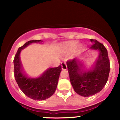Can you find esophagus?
I'll use <instances>...</instances> for the list:
<instances>
[{
	"mask_svg": "<svg viewBox=\"0 0 120 120\" xmlns=\"http://www.w3.org/2000/svg\"><path fill=\"white\" fill-rule=\"evenodd\" d=\"M67 67L66 63L65 62L61 63V69L62 70H67Z\"/></svg>",
	"mask_w": 120,
	"mask_h": 120,
	"instance_id": "esophagus-1",
	"label": "esophagus"
}]
</instances>
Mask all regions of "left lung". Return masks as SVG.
<instances>
[{"label":"left lung","mask_w":120,"mask_h":120,"mask_svg":"<svg viewBox=\"0 0 120 120\" xmlns=\"http://www.w3.org/2000/svg\"><path fill=\"white\" fill-rule=\"evenodd\" d=\"M90 49L99 54L96 63L89 69L82 68L78 59L67 62L70 80L76 93L84 97L92 96L101 91L108 80L110 72V61L108 53L104 45L95 39Z\"/></svg>","instance_id":"left-lung-1"}]
</instances>
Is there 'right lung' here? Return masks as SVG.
Masks as SVG:
<instances>
[{"label":"right lung","mask_w":120,"mask_h":120,"mask_svg":"<svg viewBox=\"0 0 120 120\" xmlns=\"http://www.w3.org/2000/svg\"><path fill=\"white\" fill-rule=\"evenodd\" d=\"M41 40H32L19 48L14 59V73L15 81L22 92L28 97L35 100H43L53 95L57 86L61 71V66L49 68L41 75L31 77L26 75L22 69L20 54L21 50L31 43H42Z\"/></svg>","instance_id":"obj_1"}]
</instances>
